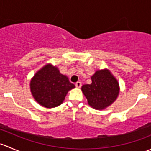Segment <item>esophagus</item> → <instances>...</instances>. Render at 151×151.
<instances>
[{"label":"esophagus","instance_id":"esophagus-1","mask_svg":"<svg viewBox=\"0 0 151 151\" xmlns=\"http://www.w3.org/2000/svg\"><path fill=\"white\" fill-rule=\"evenodd\" d=\"M75 85H76V87H77V88H80V87L82 86V83H80V82H77V83H76V84H75Z\"/></svg>","mask_w":151,"mask_h":151}]
</instances>
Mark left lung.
Returning <instances> with one entry per match:
<instances>
[{"label": "left lung", "mask_w": 151, "mask_h": 151, "mask_svg": "<svg viewBox=\"0 0 151 151\" xmlns=\"http://www.w3.org/2000/svg\"><path fill=\"white\" fill-rule=\"evenodd\" d=\"M91 80V84L83 85L81 88L91 107L102 110L115 102L120 93L119 83L109 69L96 71Z\"/></svg>", "instance_id": "left-lung-1"}]
</instances>
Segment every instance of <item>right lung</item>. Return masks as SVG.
<instances>
[{
    "label": "right lung",
    "instance_id": "1",
    "mask_svg": "<svg viewBox=\"0 0 151 151\" xmlns=\"http://www.w3.org/2000/svg\"><path fill=\"white\" fill-rule=\"evenodd\" d=\"M75 85L69 82L68 77L60 74L58 68L47 63L37 71L30 82L32 96L41 106L54 108L64 101L69 91Z\"/></svg>",
    "mask_w": 151,
    "mask_h": 151
}]
</instances>
